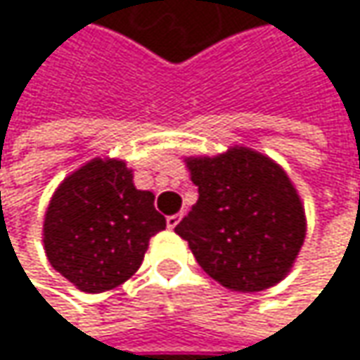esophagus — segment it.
I'll return each instance as SVG.
<instances>
[{
	"instance_id": "esophagus-1",
	"label": "esophagus",
	"mask_w": 360,
	"mask_h": 360,
	"mask_svg": "<svg viewBox=\"0 0 360 360\" xmlns=\"http://www.w3.org/2000/svg\"><path fill=\"white\" fill-rule=\"evenodd\" d=\"M179 223H181V214H171V217H167V227H169V229H175Z\"/></svg>"
}]
</instances>
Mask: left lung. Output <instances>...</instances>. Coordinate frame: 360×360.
Here are the masks:
<instances>
[{
	"mask_svg": "<svg viewBox=\"0 0 360 360\" xmlns=\"http://www.w3.org/2000/svg\"><path fill=\"white\" fill-rule=\"evenodd\" d=\"M198 202L175 227L223 288L262 292L292 269L307 236L304 206L285 171L250 148L185 158Z\"/></svg>",
	"mask_w": 360,
	"mask_h": 360,
	"instance_id": "obj_1",
	"label": "left lung"
}]
</instances>
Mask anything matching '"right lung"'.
<instances>
[{
  "label": "right lung",
  "instance_id": "1",
  "mask_svg": "<svg viewBox=\"0 0 360 360\" xmlns=\"http://www.w3.org/2000/svg\"><path fill=\"white\" fill-rule=\"evenodd\" d=\"M165 227L154 193L133 185V171L122 160L94 158L53 191L43 246L62 277L81 292L100 294L139 269L150 238Z\"/></svg>",
  "mask_w": 360,
  "mask_h": 360
}]
</instances>
